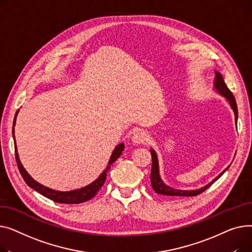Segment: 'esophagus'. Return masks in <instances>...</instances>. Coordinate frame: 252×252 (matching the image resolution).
I'll use <instances>...</instances> for the list:
<instances>
[{"instance_id": "1", "label": "esophagus", "mask_w": 252, "mask_h": 252, "mask_svg": "<svg viewBox=\"0 0 252 252\" xmlns=\"http://www.w3.org/2000/svg\"><path fill=\"white\" fill-rule=\"evenodd\" d=\"M149 134L144 131H137L132 136V141L135 144H140V143H146L149 141Z\"/></svg>"}]
</instances>
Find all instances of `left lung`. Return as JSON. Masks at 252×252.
Instances as JSON below:
<instances>
[{
  "mask_svg": "<svg viewBox=\"0 0 252 252\" xmlns=\"http://www.w3.org/2000/svg\"><path fill=\"white\" fill-rule=\"evenodd\" d=\"M215 87L216 90L219 92V94H220L221 95H224L230 102V105L235 113V121L236 124H237V119H238V110H237V103H236L235 97L233 95V94L231 93V91L228 88V86L226 85L223 76L220 75V73L216 72V80H215ZM151 154H152V158H153V164H152V173H151V182H152V187L153 189L157 192L158 194L160 195H167V196H196L204 190L208 189L210 186H212V184H214L220 177L223 175L227 170H224L221 172L215 180H213L210 184H208L206 186L200 188V189H196V190H180V189H174L168 185H166L164 182L161 181L160 177H159V173H158V158L157 155L155 153L154 150H151Z\"/></svg>",
  "mask_w": 252,
  "mask_h": 252,
  "instance_id": "1",
  "label": "left lung"
}]
</instances>
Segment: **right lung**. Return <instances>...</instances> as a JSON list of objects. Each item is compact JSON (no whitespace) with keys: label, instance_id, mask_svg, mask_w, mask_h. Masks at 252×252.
<instances>
[{"label":"right lung","instance_id":"1","mask_svg":"<svg viewBox=\"0 0 252 252\" xmlns=\"http://www.w3.org/2000/svg\"><path fill=\"white\" fill-rule=\"evenodd\" d=\"M17 113H16V115H15L13 126L15 125V120H16ZM13 134H14V128H13ZM124 147H125L124 143H121L116 147L115 151L112 154V157L110 158L108 167L106 168L105 171L101 173V175L98 177V178L94 182H93L92 184H90L86 187H83V188H80V189H77V190H73V191H66V192L53 190L51 188H48L46 186H43V185L37 183L35 180H33L32 177L29 176V174H27V172L25 171V169L21 165V162H20L19 158H18V154H17L16 143H15V158H16L17 166H18V169H19V172L22 176V178L24 179L25 183L29 187H32V189L37 191L38 193L50 198L51 200H53L55 202L66 203V204H77V203L84 202V201L92 199L96 194V192L100 189V187L103 185V183H105L106 178H107V173L109 172L112 164L118 158L121 156L122 152L124 151Z\"/></svg>","mask_w":252,"mask_h":252}]
</instances>
